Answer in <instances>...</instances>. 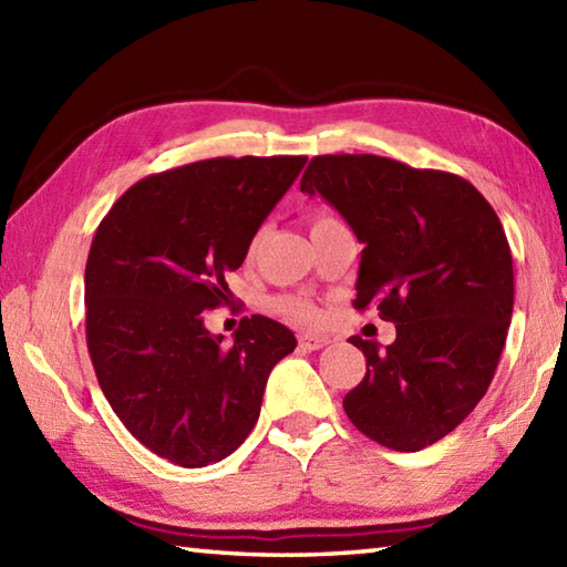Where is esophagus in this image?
Instances as JSON below:
<instances>
[{
    "mask_svg": "<svg viewBox=\"0 0 567 567\" xmlns=\"http://www.w3.org/2000/svg\"><path fill=\"white\" fill-rule=\"evenodd\" d=\"M329 343H331L329 336H311V333L299 336V348H305V351H319V348Z\"/></svg>",
    "mask_w": 567,
    "mask_h": 567,
    "instance_id": "34e87169",
    "label": "esophagus"
}]
</instances>
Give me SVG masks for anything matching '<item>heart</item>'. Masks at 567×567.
<instances>
[{
    "label": "heart",
    "instance_id": "obj_1",
    "mask_svg": "<svg viewBox=\"0 0 567 567\" xmlns=\"http://www.w3.org/2000/svg\"><path fill=\"white\" fill-rule=\"evenodd\" d=\"M333 224H341V221L333 219L331 214H317L315 219H311V236L323 231V228H329ZM256 246H258V238L252 240L250 248H248L250 256H252V250H256ZM272 309H275V315H280L282 319L292 321V323H302V327H311V323H317L321 319L317 305L309 302L307 297H299V295L277 297L272 302Z\"/></svg>",
    "mask_w": 567,
    "mask_h": 567
}]
</instances>
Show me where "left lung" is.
I'll list each match as a JSON object with an SVG mask.
<instances>
[{
	"instance_id": "obj_1",
	"label": "left lung",
	"mask_w": 567,
	"mask_h": 567,
	"mask_svg": "<svg viewBox=\"0 0 567 567\" xmlns=\"http://www.w3.org/2000/svg\"><path fill=\"white\" fill-rule=\"evenodd\" d=\"M299 189L339 209L363 244L355 309L378 307L396 339L353 336L365 378L343 396L384 449L441 441L483 400L514 309L512 250L495 209L453 173L382 155H317Z\"/></svg>"
}]
</instances>
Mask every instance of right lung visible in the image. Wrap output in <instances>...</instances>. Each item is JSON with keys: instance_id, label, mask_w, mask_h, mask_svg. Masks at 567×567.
<instances>
[{"instance_id": "obj_1", "label": "right lung", "mask_w": 567, "mask_h": 567, "mask_svg": "<svg viewBox=\"0 0 567 567\" xmlns=\"http://www.w3.org/2000/svg\"><path fill=\"white\" fill-rule=\"evenodd\" d=\"M305 155L209 158L143 177L114 202L84 268V329L100 388L134 439L183 467L231 455L260 416L270 370L295 333L244 317L234 343L204 311L228 305L265 216Z\"/></svg>"}]
</instances>
